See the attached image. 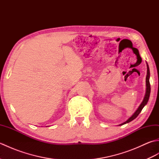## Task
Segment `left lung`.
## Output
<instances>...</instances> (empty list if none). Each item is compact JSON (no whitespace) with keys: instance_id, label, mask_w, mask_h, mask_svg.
<instances>
[{"instance_id":"8db88e82","label":"left lung","mask_w":159,"mask_h":159,"mask_svg":"<svg viewBox=\"0 0 159 159\" xmlns=\"http://www.w3.org/2000/svg\"><path fill=\"white\" fill-rule=\"evenodd\" d=\"M147 76H146V95H145L144 97V99L143 100V102H141V104H140V106L138 108L137 110L135 111V113H134L133 116H132L129 119H128L126 121H125L124 123H123L121 125H123L125 124L126 123L130 122V121H133L134 119H135V118L139 116V114L141 113V111H142L143 108L144 107V106L146 105L147 104L148 100H149V98H150V70H149V67H148V65L147 64Z\"/></svg>"}]
</instances>
